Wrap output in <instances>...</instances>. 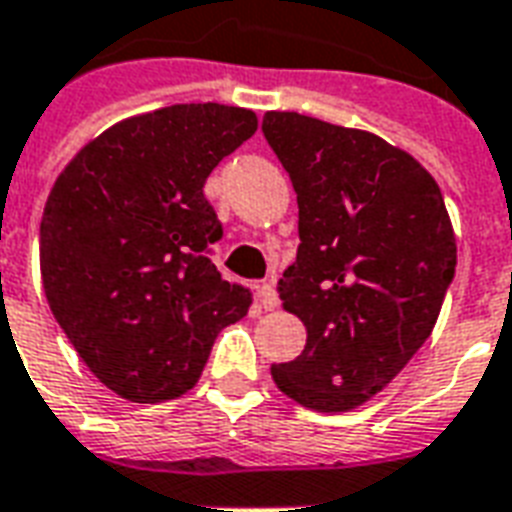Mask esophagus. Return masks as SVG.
Returning a JSON list of instances; mask_svg holds the SVG:
<instances>
[{"mask_svg": "<svg viewBox=\"0 0 512 512\" xmlns=\"http://www.w3.org/2000/svg\"><path fill=\"white\" fill-rule=\"evenodd\" d=\"M260 306H263L266 312H274L276 306H279V295H276L274 285L260 287Z\"/></svg>", "mask_w": 512, "mask_h": 512, "instance_id": "esophagus-1", "label": "esophagus"}]
</instances>
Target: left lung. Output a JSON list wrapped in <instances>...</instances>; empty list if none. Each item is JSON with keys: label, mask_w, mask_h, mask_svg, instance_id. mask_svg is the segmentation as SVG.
Returning a JSON list of instances; mask_svg holds the SVG:
<instances>
[{"label": "left lung", "mask_w": 512, "mask_h": 512, "mask_svg": "<svg viewBox=\"0 0 512 512\" xmlns=\"http://www.w3.org/2000/svg\"><path fill=\"white\" fill-rule=\"evenodd\" d=\"M263 132L298 195L279 298L306 325L304 352L271 377L306 410H355L434 331L456 274L448 208L429 170L374 132L290 111H268Z\"/></svg>", "instance_id": "obj_1"}]
</instances>
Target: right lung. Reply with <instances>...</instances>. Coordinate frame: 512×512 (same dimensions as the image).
<instances>
[{
    "mask_svg": "<svg viewBox=\"0 0 512 512\" xmlns=\"http://www.w3.org/2000/svg\"><path fill=\"white\" fill-rule=\"evenodd\" d=\"M255 130V111L236 105H168L108 127L56 176L40 222L45 298L121 399L187 393L252 304L208 257L222 227L203 184Z\"/></svg>",
    "mask_w": 512,
    "mask_h": 512,
    "instance_id": "right-lung-1",
    "label": "right lung"
}]
</instances>
